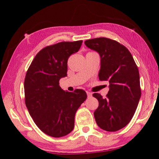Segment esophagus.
<instances>
[{"label":"esophagus","instance_id":"34e87169","mask_svg":"<svg viewBox=\"0 0 159 159\" xmlns=\"http://www.w3.org/2000/svg\"><path fill=\"white\" fill-rule=\"evenodd\" d=\"M86 93H87V95H88V98H91V97H92V93H90V92H88V91H87V92H86Z\"/></svg>","mask_w":159,"mask_h":159}]
</instances>
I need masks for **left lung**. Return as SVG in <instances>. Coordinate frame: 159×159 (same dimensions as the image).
Segmentation results:
<instances>
[{
    "instance_id": "left-lung-1",
    "label": "left lung",
    "mask_w": 159,
    "mask_h": 159,
    "mask_svg": "<svg viewBox=\"0 0 159 159\" xmlns=\"http://www.w3.org/2000/svg\"><path fill=\"white\" fill-rule=\"evenodd\" d=\"M85 44L99 54V79L109 83L106 98L99 93L93 95L99 102L94 112L96 123L106 131L119 130L130 121L140 99L138 68L130 51L114 40L96 38L87 40Z\"/></svg>"
}]
</instances>
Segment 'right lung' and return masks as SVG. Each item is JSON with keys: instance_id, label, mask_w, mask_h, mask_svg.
I'll return each instance as SVG.
<instances>
[{"instance_id": "add662e5", "label": "right lung", "mask_w": 159, "mask_h": 159, "mask_svg": "<svg viewBox=\"0 0 159 159\" xmlns=\"http://www.w3.org/2000/svg\"><path fill=\"white\" fill-rule=\"evenodd\" d=\"M83 41L60 42L37 54L25 79V104L40 130L53 138H61L74 128L77 109L87 98L83 90L64 91L60 84L67 76V61L79 50Z\"/></svg>"}]
</instances>
